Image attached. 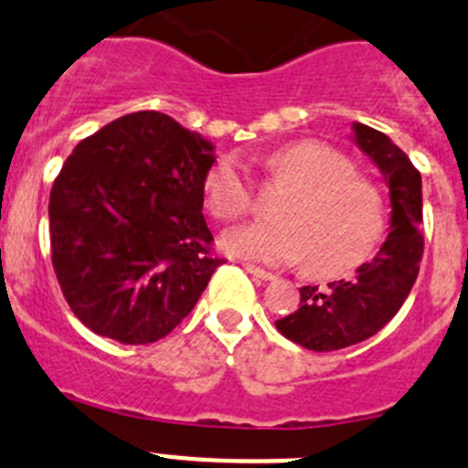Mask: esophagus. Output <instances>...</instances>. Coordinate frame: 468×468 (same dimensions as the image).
<instances>
[{
  "mask_svg": "<svg viewBox=\"0 0 468 468\" xmlns=\"http://www.w3.org/2000/svg\"><path fill=\"white\" fill-rule=\"evenodd\" d=\"M244 271L250 272V275H254V277H259V280H263V282H271V280H275V275H272V272H268V271H263V268H259V265H251V263H244Z\"/></svg>",
  "mask_w": 468,
  "mask_h": 468,
  "instance_id": "obj_1",
  "label": "esophagus"
}]
</instances>
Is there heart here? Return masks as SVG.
<instances>
[{
  "label": "heart",
  "instance_id": "heart-1",
  "mask_svg": "<svg viewBox=\"0 0 468 468\" xmlns=\"http://www.w3.org/2000/svg\"><path fill=\"white\" fill-rule=\"evenodd\" d=\"M272 182L289 186L277 200L275 221L229 230L230 256L284 265L305 259L313 275H340L368 259L387 229L380 188L356 175L347 155L314 140L292 142L265 158ZM205 197L221 221H238L254 205L250 176L235 155H221L205 175Z\"/></svg>",
  "mask_w": 468,
  "mask_h": 468
}]
</instances>
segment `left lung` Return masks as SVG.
<instances>
[{
  "label": "left lung",
  "mask_w": 468,
  "mask_h": 468,
  "mask_svg": "<svg viewBox=\"0 0 468 468\" xmlns=\"http://www.w3.org/2000/svg\"><path fill=\"white\" fill-rule=\"evenodd\" d=\"M352 130L355 144L376 163L389 188V235L376 259L356 268V277L331 282L328 289L303 286L301 307L275 322L284 338L314 352L376 335L401 310L422 261V176L385 133L364 123Z\"/></svg>",
  "instance_id": "8db88e82"
}]
</instances>
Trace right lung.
<instances>
[{
	"label": "right lung",
	"instance_id": "1",
	"mask_svg": "<svg viewBox=\"0 0 468 468\" xmlns=\"http://www.w3.org/2000/svg\"><path fill=\"white\" fill-rule=\"evenodd\" d=\"M214 144L161 112L112 121L79 142L50 188V259L92 334L165 338L221 259L203 217Z\"/></svg>",
	"mask_w": 468,
	"mask_h": 468
}]
</instances>
